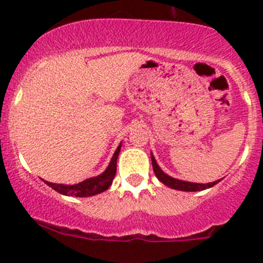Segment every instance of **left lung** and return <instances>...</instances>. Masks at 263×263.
<instances>
[{"mask_svg":"<svg viewBox=\"0 0 263 263\" xmlns=\"http://www.w3.org/2000/svg\"><path fill=\"white\" fill-rule=\"evenodd\" d=\"M151 161H153L154 173H155V176L158 177L159 181H160L161 183H164L165 185H168V187L173 188V190L185 191V192H195V191H202V190H206V188L213 187V185L216 184V183H219L220 181H221V179H219V181L206 183V184H202V183H192V182L179 181V179L172 178V177H169L168 174L164 173V172L159 168V165L156 164L155 158H154L153 155H151Z\"/></svg>","mask_w":263,"mask_h":263,"instance_id":"left-lung-1","label":"left lung"}]
</instances>
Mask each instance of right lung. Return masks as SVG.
Masks as SVG:
<instances>
[{"mask_svg":"<svg viewBox=\"0 0 263 263\" xmlns=\"http://www.w3.org/2000/svg\"><path fill=\"white\" fill-rule=\"evenodd\" d=\"M119 151H121V145L117 147L115 155H113L107 171H105L103 174H100V176L94 177V178H89L86 179V181L78 183V184H73V185L57 184V183H50L47 181L44 182H46V184H48L49 187H52L53 190L57 191L58 193H61V195H66V196L89 197V196H94L100 192H104L105 190L109 188V185L112 184L113 179H115L116 177L117 159H118Z\"/></svg>","mask_w":263,"mask_h":263,"instance_id":"1","label":"right lung"}]
</instances>
